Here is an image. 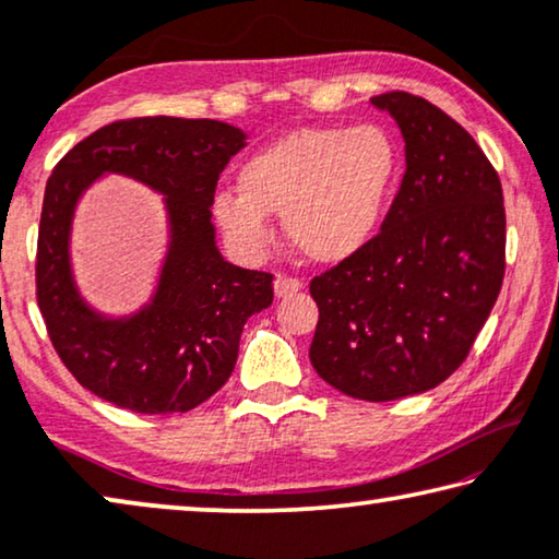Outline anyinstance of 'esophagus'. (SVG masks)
I'll return each mask as SVG.
<instances>
[{
	"label": "esophagus",
	"instance_id": "34e87169",
	"mask_svg": "<svg viewBox=\"0 0 559 559\" xmlns=\"http://www.w3.org/2000/svg\"><path fill=\"white\" fill-rule=\"evenodd\" d=\"M273 288H276V296L278 298H286V296H294L298 294V290L304 288V281L301 278H294V276H281L276 278V283H273Z\"/></svg>",
	"mask_w": 559,
	"mask_h": 559
}]
</instances>
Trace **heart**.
I'll return each instance as SVG.
<instances>
[{"label": "heart", "instance_id": "obj_1", "mask_svg": "<svg viewBox=\"0 0 559 559\" xmlns=\"http://www.w3.org/2000/svg\"><path fill=\"white\" fill-rule=\"evenodd\" d=\"M402 153L381 124L304 128L248 157L238 193L213 203L233 248L261 253L271 240L269 215L283 213L294 248L316 263H338L377 233L399 180Z\"/></svg>", "mask_w": 559, "mask_h": 559}]
</instances>
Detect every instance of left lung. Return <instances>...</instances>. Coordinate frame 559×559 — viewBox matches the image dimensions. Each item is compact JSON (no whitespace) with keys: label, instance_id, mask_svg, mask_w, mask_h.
Segmentation results:
<instances>
[{"label":"left lung","instance_id":"left-lung-1","mask_svg":"<svg viewBox=\"0 0 559 559\" xmlns=\"http://www.w3.org/2000/svg\"><path fill=\"white\" fill-rule=\"evenodd\" d=\"M406 143L402 188L359 253L311 281L319 377L364 402L421 394L452 377L504 278L502 182L460 122L402 90L371 97Z\"/></svg>","mask_w":559,"mask_h":559}]
</instances>
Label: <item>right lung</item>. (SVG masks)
Listing matches in <instances>:
<instances>
[{
	"label": "right lung",
	"mask_w": 559,
	"mask_h": 559,
	"mask_svg": "<svg viewBox=\"0 0 559 559\" xmlns=\"http://www.w3.org/2000/svg\"><path fill=\"white\" fill-rule=\"evenodd\" d=\"M243 132L218 120L128 118L74 145L49 175L37 236V306L57 356L95 396L138 414L195 409L226 384L240 333L273 304V273L215 248L213 198ZM99 171H124L169 195L174 240L154 304L107 322L81 304L66 240L73 203Z\"/></svg>",
	"instance_id": "add662e5"
}]
</instances>
